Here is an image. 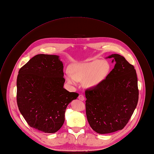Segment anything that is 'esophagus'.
Segmentation results:
<instances>
[{"label": "esophagus", "mask_w": 154, "mask_h": 154, "mask_svg": "<svg viewBox=\"0 0 154 154\" xmlns=\"http://www.w3.org/2000/svg\"><path fill=\"white\" fill-rule=\"evenodd\" d=\"M78 99H79L80 100H81V101H84V100H85V97H84V96L82 94L79 95V97H78Z\"/></svg>", "instance_id": "esophagus-1"}]
</instances>
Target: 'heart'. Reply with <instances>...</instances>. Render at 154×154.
<instances>
[{
	"label": "heart",
	"instance_id": "b5f03b06",
	"mask_svg": "<svg viewBox=\"0 0 154 154\" xmlns=\"http://www.w3.org/2000/svg\"><path fill=\"white\" fill-rule=\"evenodd\" d=\"M110 69L109 63L106 60L93 61L76 63L70 67V73H66L64 78L71 85H76L77 81H83L85 87L92 88L97 86L107 76Z\"/></svg>",
	"mask_w": 154,
	"mask_h": 154
}]
</instances>
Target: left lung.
Listing matches in <instances>:
<instances>
[{
  "mask_svg": "<svg viewBox=\"0 0 154 154\" xmlns=\"http://www.w3.org/2000/svg\"><path fill=\"white\" fill-rule=\"evenodd\" d=\"M111 58L115 62L112 70L100 84L85 91L87 120L99 134L122 130L132 116L139 99L134 66L119 54L106 57Z\"/></svg>",
  "mask_w": 154,
  "mask_h": 154,
  "instance_id": "obj_1",
  "label": "left lung"
}]
</instances>
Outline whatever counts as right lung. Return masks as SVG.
<instances>
[{
  "label": "right lung",
  "instance_id": "right-lung-1",
  "mask_svg": "<svg viewBox=\"0 0 154 154\" xmlns=\"http://www.w3.org/2000/svg\"><path fill=\"white\" fill-rule=\"evenodd\" d=\"M63 64L57 55L38 54L20 69L17 105L31 127L54 133L63 125L67 106L79 96L63 88Z\"/></svg>",
  "mask_w": 154,
  "mask_h": 154
}]
</instances>
